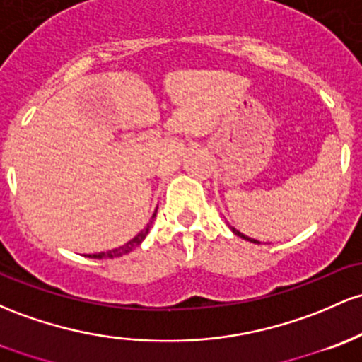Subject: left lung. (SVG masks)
Listing matches in <instances>:
<instances>
[{
    "instance_id": "left-lung-1",
    "label": "left lung",
    "mask_w": 362,
    "mask_h": 362,
    "mask_svg": "<svg viewBox=\"0 0 362 362\" xmlns=\"http://www.w3.org/2000/svg\"><path fill=\"white\" fill-rule=\"evenodd\" d=\"M228 228H230V230H232V232H233V235L240 237V239H244V240H249V242H254V244H261V242H259V240H256V239H251V237L244 235V233H242V232H239V230H237V228H235V226L228 225Z\"/></svg>"
}]
</instances>
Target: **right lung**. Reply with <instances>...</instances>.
I'll list each match as a JSON object with an SVG mask.
<instances>
[{"label":"right lung","instance_id":"add662e5","mask_svg":"<svg viewBox=\"0 0 362 362\" xmlns=\"http://www.w3.org/2000/svg\"><path fill=\"white\" fill-rule=\"evenodd\" d=\"M156 211H158V208L154 209L153 216H151V220H149V223L146 225L144 228H142L141 232H139L137 235L134 237L132 240H129V242H127V244L120 245V247L111 249V251H106V252H98V254H87V257H94V259H103V257H110V259H113V257H120V256H123V254H129L130 251H134V249L139 247V245L142 244V240H144V239H146V235H148V233H149L151 226H153L154 218H156Z\"/></svg>","mask_w":362,"mask_h":362}]
</instances>
